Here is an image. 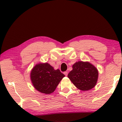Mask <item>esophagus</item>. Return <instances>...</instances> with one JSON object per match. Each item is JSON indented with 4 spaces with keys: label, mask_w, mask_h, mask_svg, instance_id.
<instances>
[{
    "label": "esophagus",
    "mask_w": 122,
    "mask_h": 122,
    "mask_svg": "<svg viewBox=\"0 0 122 122\" xmlns=\"http://www.w3.org/2000/svg\"><path fill=\"white\" fill-rule=\"evenodd\" d=\"M64 74H65V76H67L68 75V72H67V71H65V72H64Z\"/></svg>",
    "instance_id": "obj_1"
}]
</instances>
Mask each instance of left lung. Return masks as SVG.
Masks as SVG:
<instances>
[{"label":"left lung","instance_id":"8db88e82","mask_svg":"<svg viewBox=\"0 0 122 122\" xmlns=\"http://www.w3.org/2000/svg\"><path fill=\"white\" fill-rule=\"evenodd\" d=\"M73 70L68 74V77L74 86L82 91H88L96 86L98 71L95 66L89 62L78 61L72 66Z\"/></svg>","mask_w":122,"mask_h":122}]
</instances>
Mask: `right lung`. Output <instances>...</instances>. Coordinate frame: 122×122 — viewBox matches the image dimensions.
<instances>
[{"label": "right lung", "instance_id": "1", "mask_svg": "<svg viewBox=\"0 0 122 122\" xmlns=\"http://www.w3.org/2000/svg\"><path fill=\"white\" fill-rule=\"evenodd\" d=\"M65 76L59 69L55 70L48 63L36 64L30 74V80L34 88L45 94H50L54 92Z\"/></svg>", "mask_w": 122, "mask_h": 122}]
</instances>
